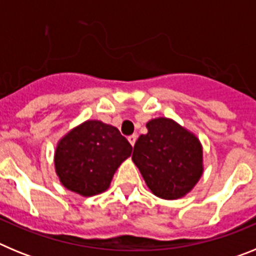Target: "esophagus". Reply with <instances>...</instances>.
Returning a JSON list of instances; mask_svg holds the SVG:
<instances>
[{
	"label": "esophagus",
	"mask_w": 256,
	"mask_h": 256,
	"mask_svg": "<svg viewBox=\"0 0 256 256\" xmlns=\"http://www.w3.org/2000/svg\"><path fill=\"white\" fill-rule=\"evenodd\" d=\"M128 141H130V144H132V146H134L136 141H137V134H132L128 137Z\"/></svg>",
	"instance_id": "34e87169"
}]
</instances>
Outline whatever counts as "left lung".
Wrapping results in <instances>:
<instances>
[{
	"instance_id": "1",
	"label": "left lung",
	"mask_w": 256,
	"mask_h": 256,
	"mask_svg": "<svg viewBox=\"0 0 256 256\" xmlns=\"http://www.w3.org/2000/svg\"><path fill=\"white\" fill-rule=\"evenodd\" d=\"M133 148L132 160L154 195L182 198L202 174V148L195 136L176 122L158 118L148 124Z\"/></svg>"
}]
</instances>
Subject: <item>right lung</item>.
<instances>
[{
  "label": "right lung",
  "instance_id": "1",
  "mask_svg": "<svg viewBox=\"0 0 256 256\" xmlns=\"http://www.w3.org/2000/svg\"><path fill=\"white\" fill-rule=\"evenodd\" d=\"M132 154V146L119 130L88 120L68 133L55 152L61 183L79 195L92 196L108 187L115 170Z\"/></svg>",
  "mask_w": 256,
  "mask_h": 256
}]
</instances>
